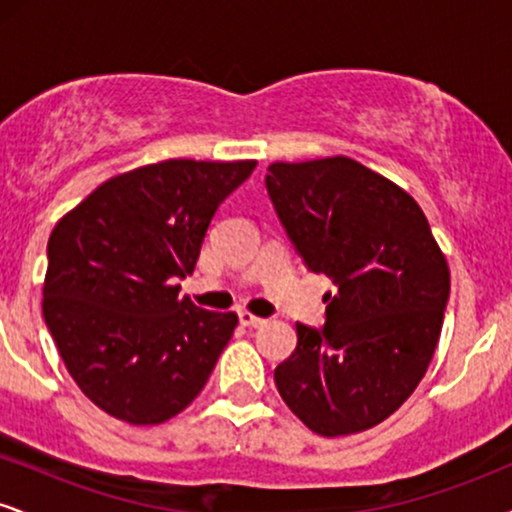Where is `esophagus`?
<instances>
[{"mask_svg":"<svg viewBox=\"0 0 512 512\" xmlns=\"http://www.w3.org/2000/svg\"><path fill=\"white\" fill-rule=\"evenodd\" d=\"M238 317H240V322H243L245 327H260V325H264L262 317H257L255 313H248V310H240Z\"/></svg>","mask_w":512,"mask_h":512,"instance_id":"obj_1","label":"esophagus"}]
</instances>
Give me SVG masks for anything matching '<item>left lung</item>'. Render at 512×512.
Segmentation results:
<instances>
[{
    "label": "left lung",
    "mask_w": 512,
    "mask_h": 512,
    "mask_svg": "<svg viewBox=\"0 0 512 512\" xmlns=\"http://www.w3.org/2000/svg\"><path fill=\"white\" fill-rule=\"evenodd\" d=\"M264 182L305 267L337 286L322 298L325 327L296 325L276 390L317 436L378 426L407 402L438 346L445 255L414 197L354 158L272 163Z\"/></svg>",
    "instance_id": "8db88e82"
}]
</instances>
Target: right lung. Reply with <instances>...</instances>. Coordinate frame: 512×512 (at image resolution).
<instances>
[{
  "instance_id": "add662e5",
  "label": "right lung",
  "mask_w": 512,
  "mask_h": 512,
  "mask_svg": "<svg viewBox=\"0 0 512 512\" xmlns=\"http://www.w3.org/2000/svg\"><path fill=\"white\" fill-rule=\"evenodd\" d=\"M257 161L170 158L105 180L48 240L45 325L96 407L134 426L173 419L207 385L236 313L178 298L219 204Z\"/></svg>"
}]
</instances>
